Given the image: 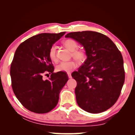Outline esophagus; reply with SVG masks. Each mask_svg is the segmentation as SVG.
I'll return each instance as SVG.
<instances>
[{"label":"esophagus","mask_w":135,"mask_h":135,"mask_svg":"<svg viewBox=\"0 0 135 135\" xmlns=\"http://www.w3.org/2000/svg\"><path fill=\"white\" fill-rule=\"evenodd\" d=\"M68 76H69V78H72V76H71V73H70V72H68Z\"/></svg>","instance_id":"esophagus-1"}]
</instances>
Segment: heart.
<instances>
[{"mask_svg":"<svg viewBox=\"0 0 135 135\" xmlns=\"http://www.w3.org/2000/svg\"><path fill=\"white\" fill-rule=\"evenodd\" d=\"M63 44L70 51H72V56L79 63H83L87 58L86 52L81 49H77L78 42L74 40L67 39L63 41ZM49 57L52 61L56 60V50L55 47H51L49 50ZM77 67V62L74 60L62 61L56 67L58 72H69Z\"/></svg>","mask_w":135,"mask_h":135,"instance_id":"obj_1","label":"heart"}]
</instances>
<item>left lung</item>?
<instances>
[{"instance_id": "8db88e82", "label": "left lung", "mask_w": 135, "mask_h": 135, "mask_svg": "<svg viewBox=\"0 0 135 135\" xmlns=\"http://www.w3.org/2000/svg\"><path fill=\"white\" fill-rule=\"evenodd\" d=\"M65 37L82 44L87 54L78 71L72 74L77 82L78 104L90 113L108 110L116 103L124 82L123 59L119 50L112 40L100 32H74Z\"/></svg>"}]
</instances>
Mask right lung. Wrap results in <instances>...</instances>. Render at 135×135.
Listing matches in <instances>:
<instances>
[{
    "mask_svg": "<svg viewBox=\"0 0 135 135\" xmlns=\"http://www.w3.org/2000/svg\"><path fill=\"white\" fill-rule=\"evenodd\" d=\"M65 33L34 35L16 50L10 69L12 88L21 104L31 112L43 114L53 110L69 79L65 72H53L49 57L50 49ZM47 73L51 77L44 80L43 76Z\"/></svg>",
    "mask_w": 135,
    "mask_h": 135,
    "instance_id": "1",
    "label": "right lung"
}]
</instances>
